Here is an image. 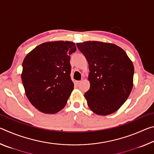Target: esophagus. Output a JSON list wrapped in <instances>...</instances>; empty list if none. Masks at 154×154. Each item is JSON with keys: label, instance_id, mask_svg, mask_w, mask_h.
I'll use <instances>...</instances> for the list:
<instances>
[{"label": "esophagus", "instance_id": "esophagus-1", "mask_svg": "<svg viewBox=\"0 0 154 154\" xmlns=\"http://www.w3.org/2000/svg\"><path fill=\"white\" fill-rule=\"evenodd\" d=\"M82 81H76L75 83H76L77 85H79L81 84V83H82Z\"/></svg>", "mask_w": 154, "mask_h": 154}]
</instances>
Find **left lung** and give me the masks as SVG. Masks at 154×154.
<instances>
[{"label":"left lung","mask_w":154,"mask_h":154,"mask_svg":"<svg viewBox=\"0 0 154 154\" xmlns=\"http://www.w3.org/2000/svg\"><path fill=\"white\" fill-rule=\"evenodd\" d=\"M77 48L89 64L90 90L85 93L88 106L94 113L107 116L126 102L133 86L134 66L119 46L85 41Z\"/></svg>","instance_id":"obj_1"}]
</instances>
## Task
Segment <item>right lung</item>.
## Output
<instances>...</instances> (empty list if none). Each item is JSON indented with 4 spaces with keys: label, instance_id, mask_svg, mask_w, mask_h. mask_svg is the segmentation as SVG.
<instances>
[{
    "label": "right lung",
    "instance_id": "add662e5",
    "mask_svg": "<svg viewBox=\"0 0 154 154\" xmlns=\"http://www.w3.org/2000/svg\"><path fill=\"white\" fill-rule=\"evenodd\" d=\"M76 49L71 41H52L36 47L25 57L22 83L28 99L38 111L54 114L66 105L74 89L70 55Z\"/></svg>",
    "mask_w": 154,
    "mask_h": 154
}]
</instances>
